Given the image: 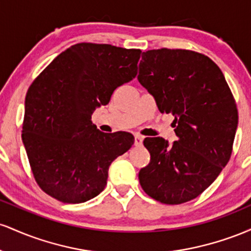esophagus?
Here are the masks:
<instances>
[{
  "mask_svg": "<svg viewBox=\"0 0 251 251\" xmlns=\"http://www.w3.org/2000/svg\"><path fill=\"white\" fill-rule=\"evenodd\" d=\"M143 144V137L140 134L134 135V145L135 146H142Z\"/></svg>",
  "mask_w": 251,
  "mask_h": 251,
  "instance_id": "34e87169",
  "label": "esophagus"
}]
</instances>
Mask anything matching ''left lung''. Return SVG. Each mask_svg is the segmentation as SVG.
<instances>
[{"instance_id": "obj_1", "label": "left lung", "mask_w": 251, "mask_h": 251, "mask_svg": "<svg viewBox=\"0 0 251 251\" xmlns=\"http://www.w3.org/2000/svg\"><path fill=\"white\" fill-rule=\"evenodd\" d=\"M138 81L162 113L175 116L177 142L145 138L151 160L139 171L144 191L181 204L212 184L232 152L237 107L223 73L208 56L186 50L144 51Z\"/></svg>"}]
</instances>
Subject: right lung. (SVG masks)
Instances as JSON below:
<instances>
[{
  "label": "right lung",
  "instance_id": "1",
  "mask_svg": "<svg viewBox=\"0 0 251 251\" xmlns=\"http://www.w3.org/2000/svg\"><path fill=\"white\" fill-rule=\"evenodd\" d=\"M140 50L76 43L34 80L25 101L22 140L36 183L63 203L105 189L108 168L133 145L127 132L103 133L92 114L137 75Z\"/></svg>",
  "mask_w": 251,
  "mask_h": 251
}]
</instances>
